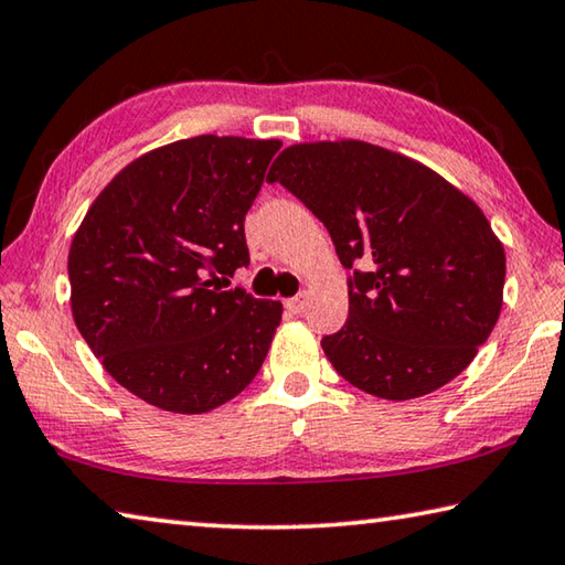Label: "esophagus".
<instances>
[{
  "label": "esophagus",
  "instance_id": "esophagus-1",
  "mask_svg": "<svg viewBox=\"0 0 565 565\" xmlns=\"http://www.w3.org/2000/svg\"><path fill=\"white\" fill-rule=\"evenodd\" d=\"M285 308H288L292 315H302L305 308H308V295L300 292V295H295V298L285 300Z\"/></svg>",
  "mask_w": 565,
  "mask_h": 565
}]
</instances>
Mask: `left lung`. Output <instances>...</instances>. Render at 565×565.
I'll list each match as a JSON object with an SVG mask.
<instances>
[{"mask_svg": "<svg viewBox=\"0 0 565 565\" xmlns=\"http://www.w3.org/2000/svg\"><path fill=\"white\" fill-rule=\"evenodd\" d=\"M328 227L352 273L350 315L322 350L354 387L414 399L469 367L503 300L487 215L431 168L364 141L285 148L267 173Z\"/></svg>", "mask_w": 565, "mask_h": 565, "instance_id": "8db88e82", "label": "left lung"}]
</instances>
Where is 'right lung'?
<instances>
[{
	"mask_svg": "<svg viewBox=\"0 0 565 565\" xmlns=\"http://www.w3.org/2000/svg\"><path fill=\"white\" fill-rule=\"evenodd\" d=\"M280 141L195 136L126 166L68 250L74 322L138 399L201 414L260 372L282 305L223 290L250 265L245 213Z\"/></svg>",
	"mask_w": 565,
	"mask_h": 565,
	"instance_id": "right-lung-1",
	"label": "right lung"
}]
</instances>
